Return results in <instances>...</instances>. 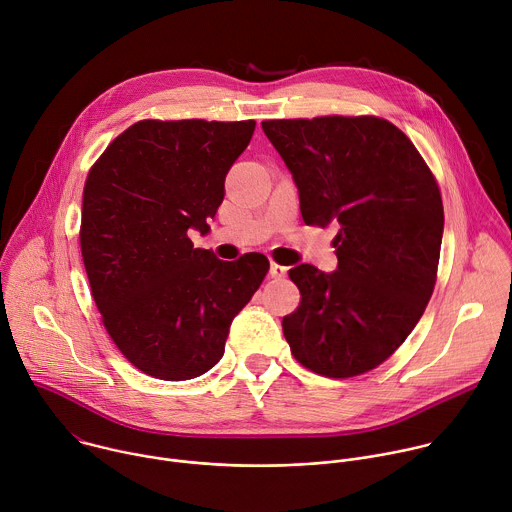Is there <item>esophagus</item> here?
Segmentation results:
<instances>
[{
    "mask_svg": "<svg viewBox=\"0 0 512 512\" xmlns=\"http://www.w3.org/2000/svg\"><path fill=\"white\" fill-rule=\"evenodd\" d=\"M269 275H271L273 279H281V277L287 275V267H285V265H279V263H275V261H271V265H269Z\"/></svg>",
    "mask_w": 512,
    "mask_h": 512,
    "instance_id": "esophagus-1",
    "label": "esophagus"
}]
</instances>
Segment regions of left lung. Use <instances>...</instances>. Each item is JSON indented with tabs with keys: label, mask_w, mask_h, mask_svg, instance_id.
Wrapping results in <instances>:
<instances>
[{
	"label": "left lung",
	"mask_w": 512,
	"mask_h": 512,
	"mask_svg": "<svg viewBox=\"0 0 512 512\" xmlns=\"http://www.w3.org/2000/svg\"><path fill=\"white\" fill-rule=\"evenodd\" d=\"M300 192L306 225H338V269H289L300 289L283 316L294 358L316 375L377 369L411 334L437 279L444 204L413 141L375 115L261 123Z\"/></svg>",
	"instance_id": "left-lung-1"
}]
</instances>
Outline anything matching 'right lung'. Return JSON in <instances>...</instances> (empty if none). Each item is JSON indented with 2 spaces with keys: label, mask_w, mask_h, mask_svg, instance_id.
<instances>
[{
  "label": "right lung",
  "mask_w": 512,
  "mask_h": 512,
  "mask_svg": "<svg viewBox=\"0 0 512 512\" xmlns=\"http://www.w3.org/2000/svg\"><path fill=\"white\" fill-rule=\"evenodd\" d=\"M253 131V119H143L89 170L79 239L91 294L115 346L154 379L210 371L269 271L261 253L221 261L188 237L208 233Z\"/></svg>",
  "instance_id": "add662e5"
}]
</instances>
